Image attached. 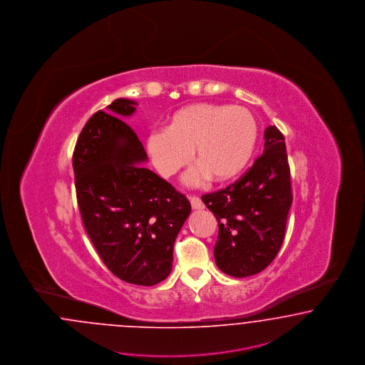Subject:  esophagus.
Wrapping results in <instances>:
<instances>
[{"instance_id":"obj_1","label":"esophagus","mask_w":365,"mask_h":365,"mask_svg":"<svg viewBox=\"0 0 365 365\" xmlns=\"http://www.w3.org/2000/svg\"><path fill=\"white\" fill-rule=\"evenodd\" d=\"M189 201H190V205H192L193 210H202L204 208V202L197 196H190Z\"/></svg>"}]
</instances>
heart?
<instances>
[{
	"label": "heart",
	"instance_id": "heart-1",
	"mask_svg": "<svg viewBox=\"0 0 365 365\" xmlns=\"http://www.w3.org/2000/svg\"><path fill=\"white\" fill-rule=\"evenodd\" d=\"M258 140V125L246 107L195 103L175 111L166 128L153 131L146 150L161 176L170 177L188 164L192 150L199 163L184 176L190 187L212 177L227 182L247 166Z\"/></svg>",
	"mask_w": 365,
	"mask_h": 365
}]
</instances>
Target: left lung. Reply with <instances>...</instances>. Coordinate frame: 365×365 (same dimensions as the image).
<instances>
[{
	"instance_id": "1",
	"label": "left lung",
	"mask_w": 365,
	"mask_h": 365,
	"mask_svg": "<svg viewBox=\"0 0 365 365\" xmlns=\"http://www.w3.org/2000/svg\"><path fill=\"white\" fill-rule=\"evenodd\" d=\"M201 199L219 223L213 248L217 267L235 278L264 270L282 246L293 202L282 133L275 126L266 128L263 154L247 172Z\"/></svg>"
}]
</instances>
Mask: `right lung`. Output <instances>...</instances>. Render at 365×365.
Segmentation results:
<instances>
[{"label":"right lung","instance_id":"1","mask_svg":"<svg viewBox=\"0 0 365 365\" xmlns=\"http://www.w3.org/2000/svg\"><path fill=\"white\" fill-rule=\"evenodd\" d=\"M135 101L118 98L88 119L72 157L86 232L108 270L133 284L153 286L172 271L173 246L190 202L145 168L148 155L122 119Z\"/></svg>","mask_w":365,"mask_h":365}]
</instances>
